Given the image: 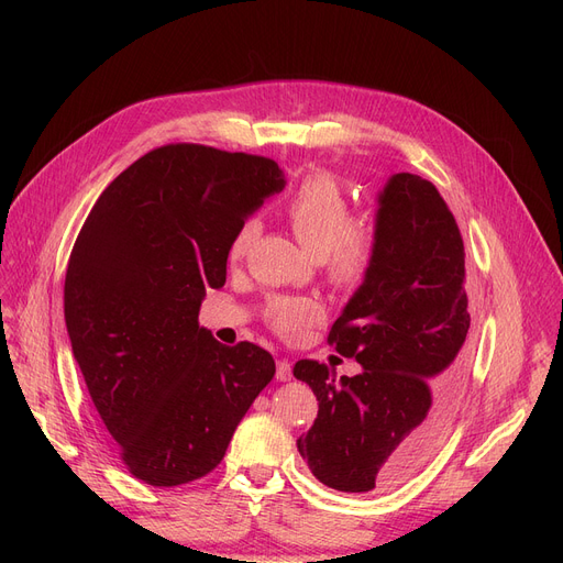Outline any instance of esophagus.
<instances>
[{"label":"esophagus","instance_id":"obj_1","mask_svg":"<svg viewBox=\"0 0 563 563\" xmlns=\"http://www.w3.org/2000/svg\"><path fill=\"white\" fill-rule=\"evenodd\" d=\"M276 378L278 380H289L291 378V365L287 361L276 363Z\"/></svg>","mask_w":563,"mask_h":563}]
</instances>
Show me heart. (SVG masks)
I'll return each instance as SVG.
<instances>
[{"label":"heart","mask_w":563,"mask_h":563,"mask_svg":"<svg viewBox=\"0 0 563 563\" xmlns=\"http://www.w3.org/2000/svg\"><path fill=\"white\" fill-rule=\"evenodd\" d=\"M285 217L299 244L314 257L323 260L329 274L340 285L358 283L374 260L376 234L367 221H353L349 202L331 175L319 173L297 189L285 207ZM262 223L246 219L236 225L228 255L240 260L257 240ZM321 319V308L308 299H276L269 306L272 327L287 340L301 338L314 321Z\"/></svg>","instance_id":"heart-1"}]
</instances>
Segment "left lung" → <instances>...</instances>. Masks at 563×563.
<instances>
[{"label": "left lung", "instance_id": "obj_1", "mask_svg": "<svg viewBox=\"0 0 563 563\" xmlns=\"http://www.w3.org/2000/svg\"><path fill=\"white\" fill-rule=\"evenodd\" d=\"M376 251L329 342L356 376L299 361L319 410L297 440L312 475L342 493L390 488L438 445L470 365L465 251L438 189L395 173L376 196Z\"/></svg>", "mask_w": 563, "mask_h": 563}]
</instances>
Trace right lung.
<instances>
[{
	"mask_svg": "<svg viewBox=\"0 0 563 563\" xmlns=\"http://www.w3.org/2000/svg\"><path fill=\"white\" fill-rule=\"evenodd\" d=\"M287 180L272 159L164 145L102 191L70 253L64 314L73 356L136 479L180 486L212 472L276 374L253 342L198 323L225 283L232 234Z\"/></svg>",
	"mask_w": 563,
	"mask_h": 563,
	"instance_id": "1",
	"label": "right lung"
}]
</instances>
